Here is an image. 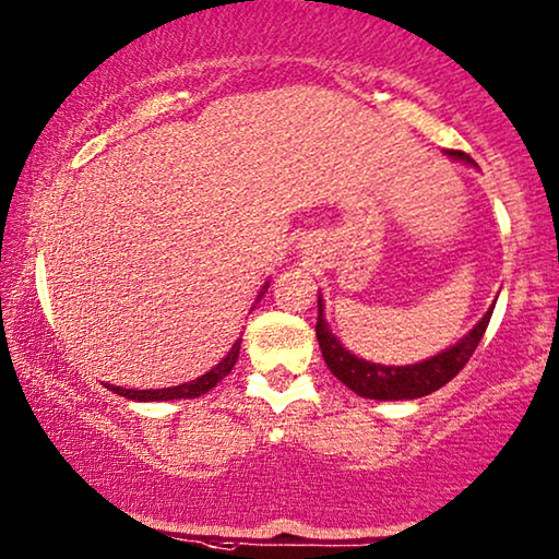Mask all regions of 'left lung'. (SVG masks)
<instances>
[{"mask_svg":"<svg viewBox=\"0 0 559 559\" xmlns=\"http://www.w3.org/2000/svg\"><path fill=\"white\" fill-rule=\"evenodd\" d=\"M447 156L472 164V158L461 151H447ZM322 310H325V307H322V297H318V325H314V333H318L322 358H325L330 373H333L340 383L350 388L353 393L362 395V399L408 401L439 391L441 385H447L449 380L466 366L468 358H472L476 350V345L481 343L484 333H487L495 307H489V312L476 322L472 333L461 337L456 345H451L449 350L433 355V358H428L424 362H416V366H380V362H368L358 358V355H353L350 350H345V347L340 345V340L330 333Z\"/></svg>","mask_w":559,"mask_h":559,"instance_id":"left-lung-1","label":"left lung"}]
</instances>
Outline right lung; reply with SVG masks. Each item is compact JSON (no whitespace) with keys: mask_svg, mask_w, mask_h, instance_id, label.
I'll list each match as a JSON object with an SVG mask.
<instances>
[{"mask_svg":"<svg viewBox=\"0 0 559 559\" xmlns=\"http://www.w3.org/2000/svg\"><path fill=\"white\" fill-rule=\"evenodd\" d=\"M264 289H266V285H264ZM260 297H257V299H260ZM239 345H241V337L231 345V350L226 353V358L219 362V366H214L212 370H209V373H204V376L197 378V380H189V383H181V385H174V388H156V391H133V388H120V385H110V383H105V388H108V391H112V393H118V395H126V399H131V401L199 399V395H204L206 391H212V388L219 383L222 378H226V376L231 373L234 362H237V358H239Z\"/></svg>","mask_w":559,"mask_h":559,"instance_id":"obj_1","label":"right lung"}]
</instances>
